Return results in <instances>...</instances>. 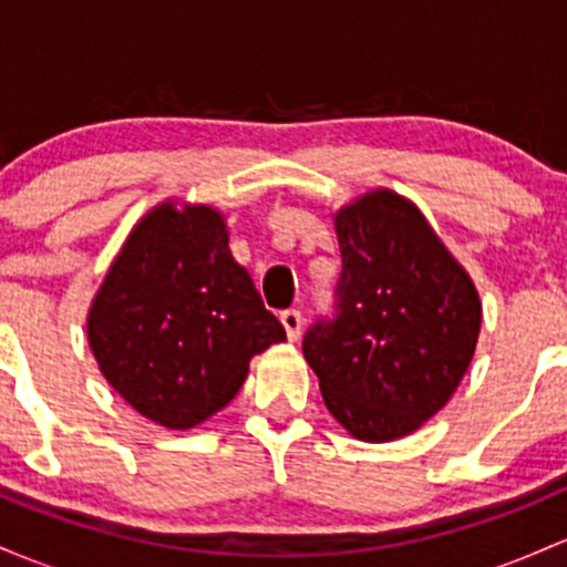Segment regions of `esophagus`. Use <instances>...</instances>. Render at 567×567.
<instances>
[{"instance_id": "34e87169", "label": "esophagus", "mask_w": 567, "mask_h": 567, "mask_svg": "<svg viewBox=\"0 0 567 567\" xmlns=\"http://www.w3.org/2000/svg\"><path fill=\"white\" fill-rule=\"evenodd\" d=\"M281 323H284V329H286V337H289V340H297V337H300V329H302V316H300V310H295V308H289V310H284L281 316Z\"/></svg>"}]
</instances>
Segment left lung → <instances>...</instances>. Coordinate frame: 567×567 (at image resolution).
I'll return each instance as SVG.
<instances>
[{
	"label": "left lung",
	"mask_w": 567,
	"mask_h": 567,
	"mask_svg": "<svg viewBox=\"0 0 567 567\" xmlns=\"http://www.w3.org/2000/svg\"><path fill=\"white\" fill-rule=\"evenodd\" d=\"M340 281L332 316L302 340L327 410L364 442L434 417L466 374L482 323L472 278L425 216L378 189L334 216Z\"/></svg>",
	"instance_id": "1"
}]
</instances>
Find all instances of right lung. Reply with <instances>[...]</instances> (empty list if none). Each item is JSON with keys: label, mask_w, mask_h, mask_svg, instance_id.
<instances>
[{"label": "right lung", "mask_w": 567, "mask_h": 567, "mask_svg": "<svg viewBox=\"0 0 567 567\" xmlns=\"http://www.w3.org/2000/svg\"><path fill=\"white\" fill-rule=\"evenodd\" d=\"M87 340L110 385L165 429H193L230 404L251 355L286 340L227 249L219 212L163 203L106 272Z\"/></svg>", "instance_id": "right-lung-1"}]
</instances>
